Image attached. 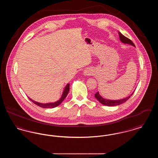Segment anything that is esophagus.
Wrapping results in <instances>:
<instances>
[{
	"instance_id": "esophagus-1",
	"label": "esophagus",
	"mask_w": 158,
	"mask_h": 158,
	"mask_svg": "<svg viewBox=\"0 0 158 158\" xmlns=\"http://www.w3.org/2000/svg\"><path fill=\"white\" fill-rule=\"evenodd\" d=\"M84 75H90V72H89V70H85V71H84Z\"/></svg>"
}]
</instances>
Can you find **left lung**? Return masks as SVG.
Returning a JSON list of instances; mask_svg holds the SVG:
<instances>
[{
  "instance_id": "obj_1",
  "label": "left lung",
  "mask_w": 158,
  "mask_h": 158,
  "mask_svg": "<svg viewBox=\"0 0 158 158\" xmlns=\"http://www.w3.org/2000/svg\"><path fill=\"white\" fill-rule=\"evenodd\" d=\"M118 34H119V37H120V40L121 42H122L124 44H127L130 45H133V46H135V44H133V43L127 37H126L125 36H124L120 32H118ZM134 91L133 92V93L130 95L128 97L126 98H123V99H118V100H111V99H106L105 98H102L99 92H97L95 94V97L96 99L99 101V102H100L101 104H103V105H106V106H116V105H119L125 102L126 101H127L129 98H130V97L132 96V95L133 94Z\"/></svg>"
}]
</instances>
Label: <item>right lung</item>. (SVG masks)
<instances>
[{
    "instance_id": "right-lung-1",
    "label": "right lung",
    "mask_w": 158,
    "mask_h": 158,
    "mask_svg": "<svg viewBox=\"0 0 158 158\" xmlns=\"http://www.w3.org/2000/svg\"><path fill=\"white\" fill-rule=\"evenodd\" d=\"M69 86H70V84L68 83L66 85V86H65L64 90L63 91V94H62L60 99L58 101H57L56 102H54L40 103V102H38L37 101H35L34 100L32 99L30 97H28V98L33 103H34L35 104H36V105L40 106V107H42V108H55V107L60 105V104L64 101V99L67 97L69 91Z\"/></svg>"
}]
</instances>
